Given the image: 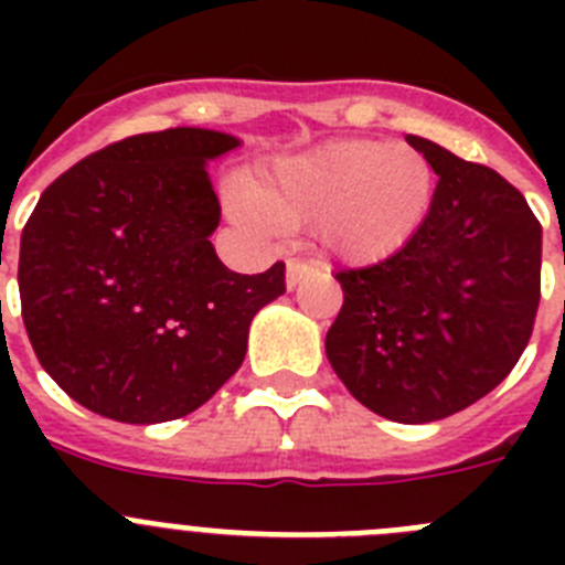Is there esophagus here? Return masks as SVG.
<instances>
[{"label": "esophagus", "mask_w": 565, "mask_h": 565, "mask_svg": "<svg viewBox=\"0 0 565 565\" xmlns=\"http://www.w3.org/2000/svg\"><path fill=\"white\" fill-rule=\"evenodd\" d=\"M311 271H313L311 263H306V259L291 257V259H288V266H286V286L288 288H297L299 282H302V279H306Z\"/></svg>", "instance_id": "1"}]
</instances>
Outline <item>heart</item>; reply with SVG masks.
Wrapping results in <instances>:
<instances>
[{"instance_id":"1","label":"heart","mask_w":565,"mask_h":565,"mask_svg":"<svg viewBox=\"0 0 565 565\" xmlns=\"http://www.w3.org/2000/svg\"><path fill=\"white\" fill-rule=\"evenodd\" d=\"M430 161L413 147L382 141H333L279 158L232 198L239 221L254 228L313 221L319 243L353 263L402 248L433 203Z\"/></svg>"}]
</instances>
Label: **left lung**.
<instances>
[{"mask_svg": "<svg viewBox=\"0 0 565 565\" xmlns=\"http://www.w3.org/2000/svg\"><path fill=\"white\" fill-rule=\"evenodd\" d=\"M438 174L418 232L373 266L339 268L326 353L353 398L427 424L495 391L541 302V223L495 169L407 135Z\"/></svg>", "mask_w": 565, "mask_h": 565, "instance_id": "8db88e82", "label": "left lung"}]
</instances>
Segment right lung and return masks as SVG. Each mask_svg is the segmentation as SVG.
<instances>
[{"mask_svg":"<svg viewBox=\"0 0 565 565\" xmlns=\"http://www.w3.org/2000/svg\"><path fill=\"white\" fill-rule=\"evenodd\" d=\"M226 132L132 135L58 174L22 228L19 297L50 379L98 416H189L237 373L254 313L286 294V263L223 266L206 161Z\"/></svg>","mask_w":565,"mask_h":565,"instance_id":"right-lung-1","label":"right lung"}]
</instances>
